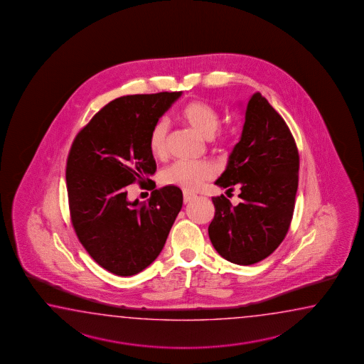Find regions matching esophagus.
I'll return each mask as SVG.
<instances>
[{
	"label": "esophagus",
	"mask_w": 364,
	"mask_h": 364,
	"mask_svg": "<svg viewBox=\"0 0 364 364\" xmlns=\"http://www.w3.org/2000/svg\"><path fill=\"white\" fill-rule=\"evenodd\" d=\"M193 198H195V195L190 193H183V203L187 204V203H190V201L193 200Z\"/></svg>",
	"instance_id": "obj_1"
}]
</instances>
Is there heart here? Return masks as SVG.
<instances>
[{"instance_id":"1","label":"heart","mask_w":364,"mask_h":364,"mask_svg":"<svg viewBox=\"0 0 364 364\" xmlns=\"http://www.w3.org/2000/svg\"><path fill=\"white\" fill-rule=\"evenodd\" d=\"M181 119L193 132L208 139L212 146H226L232 140V132L220 127L221 114L213 105L204 101H190L181 110ZM169 124L165 119L157 121L148 135V147L156 159L168 154ZM215 166L208 161H176L161 171L165 185L177 186L185 191H196L204 182L215 176Z\"/></svg>"}]
</instances>
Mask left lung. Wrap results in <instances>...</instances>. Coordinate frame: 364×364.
Listing matches in <instances>:
<instances>
[{"mask_svg":"<svg viewBox=\"0 0 364 364\" xmlns=\"http://www.w3.org/2000/svg\"><path fill=\"white\" fill-rule=\"evenodd\" d=\"M299 155L287 122L256 92L246 108L240 140L232 148L217 186L240 188L232 205L224 195L212 198L215 217L209 240L230 263H259L279 247L293 218Z\"/></svg>","mask_w":364,"mask_h":364,"instance_id":"8db88e82","label":"left lung"}]
</instances>
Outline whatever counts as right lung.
Instances as JSON below:
<instances>
[{"instance_id":"right-lung-1","label":"right lung","mask_w":364,"mask_h":364,"mask_svg":"<svg viewBox=\"0 0 364 364\" xmlns=\"http://www.w3.org/2000/svg\"><path fill=\"white\" fill-rule=\"evenodd\" d=\"M182 92L129 95L110 101L77 132L66 185L70 216L85 251L104 269L132 276L160 255L182 208L177 186L154 190L148 135ZM152 189L148 203L127 199V186Z\"/></svg>"}]
</instances>
